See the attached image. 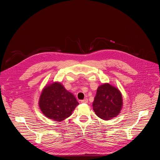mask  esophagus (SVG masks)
Listing matches in <instances>:
<instances>
[{"label": "esophagus", "instance_id": "1", "mask_svg": "<svg viewBox=\"0 0 160 160\" xmlns=\"http://www.w3.org/2000/svg\"><path fill=\"white\" fill-rule=\"evenodd\" d=\"M82 103H88V98H84L83 100H81Z\"/></svg>", "mask_w": 160, "mask_h": 160}]
</instances>
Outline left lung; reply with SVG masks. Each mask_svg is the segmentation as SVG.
Instances as JSON below:
<instances>
[{
  "instance_id": "8db88e82",
  "label": "left lung",
  "mask_w": 160,
  "mask_h": 160,
  "mask_svg": "<svg viewBox=\"0 0 160 160\" xmlns=\"http://www.w3.org/2000/svg\"><path fill=\"white\" fill-rule=\"evenodd\" d=\"M122 105V95L118 89L108 83L98 88L93 107L96 115L100 119H112L119 113Z\"/></svg>"
}]
</instances>
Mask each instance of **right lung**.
<instances>
[{
  "label": "right lung",
  "instance_id": "add662e5",
  "mask_svg": "<svg viewBox=\"0 0 160 160\" xmlns=\"http://www.w3.org/2000/svg\"><path fill=\"white\" fill-rule=\"evenodd\" d=\"M39 104L41 110L48 118L62 121L71 115L78 102L61 83L56 82L44 88Z\"/></svg>",
  "mask_w": 160,
  "mask_h": 160
}]
</instances>
